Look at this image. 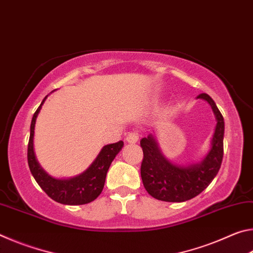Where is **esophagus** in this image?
Returning a JSON list of instances; mask_svg holds the SVG:
<instances>
[{
	"label": "esophagus",
	"instance_id": "esophagus-1",
	"mask_svg": "<svg viewBox=\"0 0 253 253\" xmlns=\"http://www.w3.org/2000/svg\"><path fill=\"white\" fill-rule=\"evenodd\" d=\"M138 139H139V135L137 134L136 131H131L126 136V140L129 144H135L138 142Z\"/></svg>",
	"mask_w": 253,
	"mask_h": 253
}]
</instances>
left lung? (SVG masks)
Returning a JSON list of instances; mask_svg holds the SVG:
<instances>
[{"mask_svg":"<svg viewBox=\"0 0 253 253\" xmlns=\"http://www.w3.org/2000/svg\"><path fill=\"white\" fill-rule=\"evenodd\" d=\"M198 99L209 102L216 121L209 152L200 162L186 165L174 164L162 153L155 134H149L140 140L144 153L140 168L143 184L148 194L157 200L184 202L195 198L210 185L221 168L223 158V116L208 93H201Z\"/></svg>","mask_w":253,"mask_h":253,"instance_id":"8db88e82","label":"left lung"}]
</instances>
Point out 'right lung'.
I'll list each match as a JSON object with an SVG mask.
<instances>
[{"instance_id":"right-lung-1","label":"right lung","mask_w":253,"mask_h":253,"mask_svg":"<svg viewBox=\"0 0 253 253\" xmlns=\"http://www.w3.org/2000/svg\"><path fill=\"white\" fill-rule=\"evenodd\" d=\"M49 96V95H48ZM48 96L42 100L39 108L34 113L31 126H30V138L28 145V163L34 179L39 184L49 198L55 202L66 205H83L92 202L100 195L105 185L106 175L111 162L122 151L124 142L105 145L89 168L79 175L68 178H57L49 175L41 168L34 153V128L37 117Z\"/></svg>"}]
</instances>
